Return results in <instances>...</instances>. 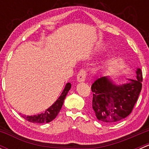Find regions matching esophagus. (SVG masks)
I'll list each match as a JSON object with an SVG mask.
<instances>
[{
  "label": "esophagus",
  "mask_w": 149,
  "mask_h": 149,
  "mask_svg": "<svg viewBox=\"0 0 149 149\" xmlns=\"http://www.w3.org/2000/svg\"><path fill=\"white\" fill-rule=\"evenodd\" d=\"M86 79V71L84 69H81L79 70V73L77 75V81L78 82H84L85 81Z\"/></svg>",
  "instance_id": "esophagus-1"
}]
</instances>
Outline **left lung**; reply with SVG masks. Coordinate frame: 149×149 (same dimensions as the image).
I'll return each mask as SVG.
<instances>
[{"label":"left lung","instance_id":"8db88e82","mask_svg":"<svg viewBox=\"0 0 149 149\" xmlns=\"http://www.w3.org/2000/svg\"><path fill=\"white\" fill-rule=\"evenodd\" d=\"M136 78L116 84L110 76L100 78L91 85L92 108L96 117L105 123L122 120L131 113L142 88V72L136 70Z\"/></svg>","mask_w":149,"mask_h":149}]
</instances>
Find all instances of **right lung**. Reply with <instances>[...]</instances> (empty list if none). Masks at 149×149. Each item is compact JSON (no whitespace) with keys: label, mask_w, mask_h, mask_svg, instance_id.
<instances>
[{"label":"right lung","mask_w":149,"mask_h":149,"mask_svg":"<svg viewBox=\"0 0 149 149\" xmlns=\"http://www.w3.org/2000/svg\"><path fill=\"white\" fill-rule=\"evenodd\" d=\"M70 87H71V84H66L65 88H64L62 94L60 96L59 98L54 102L52 106L47 109L44 112L37 114L36 115H24L21 114L22 118H24L30 123H47L53 120L61 109V107L63 104L64 100H65L69 90L70 89Z\"/></svg>","instance_id":"1"}]
</instances>
